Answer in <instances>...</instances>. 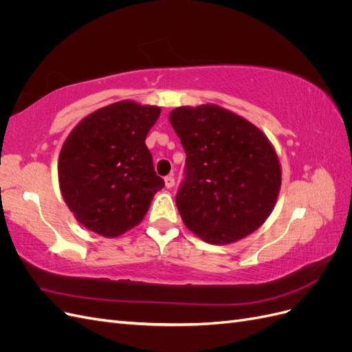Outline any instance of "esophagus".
<instances>
[{
	"mask_svg": "<svg viewBox=\"0 0 352 352\" xmlns=\"http://www.w3.org/2000/svg\"><path fill=\"white\" fill-rule=\"evenodd\" d=\"M164 182H166V186L167 188H173L175 186V177L170 175V176H166L164 177Z\"/></svg>",
	"mask_w": 352,
	"mask_h": 352,
	"instance_id": "obj_1",
	"label": "esophagus"
}]
</instances>
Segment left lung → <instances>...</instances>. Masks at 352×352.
Wrapping results in <instances>:
<instances>
[{
	"label": "left lung",
	"mask_w": 352,
	"mask_h": 352,
	"mask_svg": "<svg viewBox=\"0 0 352 352\" xmlns=\"http://www.w3.org/2000/svg\"><path fill=\"white\" fill-rule=\"evenodd\" d=\"M182 144L185 179L176 206L186 228L212 245L257 230L280 188V166L264 133L217 105L179 107L168 114Z\"/></svg>",
	"instance_id": "1"
}]
</instances>
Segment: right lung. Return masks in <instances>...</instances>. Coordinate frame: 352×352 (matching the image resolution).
I'll list each match as a JSON object with an SVG mask.
<instances>
[{"label": "right lung", "instance_id": "1", "mask_svg": "<svg viewBox=\"0 0 352 352\" xmlns=\"http://www.w3.org/2000/svg\"><path fill=\"white\" fill-rule=\"evenodd\" d=\"M160 109L122 101L89 114L74 127L58 160L63 198L82 225L116 238L146 214L164 186L145 145Z\"/></svg>", "mask_w": 352, "mask_h": 352}]
</instances>
